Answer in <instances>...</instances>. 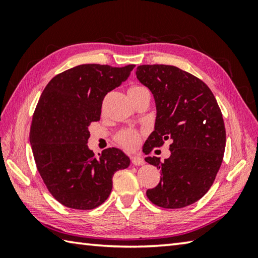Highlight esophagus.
I'll list each match as a JSON object with an SVG mask.
<instances>
[{"label":"esophagus","instance_id":"obj_1","mask_svg":"<svg viewBox=\"0 0 258 258\" xmlns=\"http://www.w3.org/2000/svg\"><path fill=\"white\" fill-rule=\"evenodd\" d=\"M131 161H132V164L135 166H140V165L145 164V160H143V158H141V157H139V156H133L132 158H131Z\"/></svg>","mask_w":258,"mask_h":258}]
</instances>
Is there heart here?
Wrapping results in <instances>:
<instances>
[{
    "instance_id": "heart-1",
    "label": "heart",
    "mask_w": 258,
    "mask_h": 258,
    "mask_svg": "<svg viewBox=\"0 0 258 258\" xmlns=\"http://www.w3.org/2000/svg\"><path fill=\"white\" fill-rule=\"evenodd\" d=\"M145 92H148V91L145 89V87L140 85L131 86L127 91L128 97L131 98V100H133L134 98L139 97V95H141ZM116 140L121 147L126 148V149H134L140 142V133L135 130H123L117 134Z\"/></svg>"
}]
</instances>
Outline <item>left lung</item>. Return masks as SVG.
<instances>
[{"mask_svg":"<svg viewBox=\"0 0 258 258\" xmlns=\"http://www.w3.org/2000/svg\"><path fill=\"white\" fill-rule=\"evenodd\" d=\"M137 77L154 94L157 109L155 131L143 152L149 155L171 141L169 158H146L161 172L147 197L163 208L186 207L211 189L223 161L226 134L221 109L202 80L175 66L142 64Z\"/></svg>","mask_w":258,"mask_h":258,"instance_id":"1","label":"left lung"}]
</instances>
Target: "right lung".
Segmentation results:
<instances>
[{"instance_id":"obj_1","label":"right lung","mask_w":258,"mask_h":258,"mask_svg":"<svg viewBox=\"0 0 258 258\" xmlns=\"http://www.w3.org/2000/svg\"><path fill=\"white\" fill-rule=\"evenodd\" d=\"M134 67L80 64L54 76L42 92L29 140L43 182L63 206L81 211L100 206L110 195L113 174L130 166L117 148L94 156L87 140L106 94L127 80Z\"/></svg>"}]
</instances>
